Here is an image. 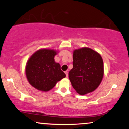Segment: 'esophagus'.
<instances>
[{
    "instance_id": "34e87169",
    "label": "esophagus",
    "mask_w": 129,
    "mask_h": 129,
    "mask_svg": "<svg viewBox=\"0 0 129 129\" xmlns=\"http://www.w3.org/2000/svg\"><path fill=\"white\" fill-rule=\"evenodd\" d=\"M65 74L66 75V77L67 78H68V76H69V73H68V72H65Z\"/></svg>"
}]
</instances>
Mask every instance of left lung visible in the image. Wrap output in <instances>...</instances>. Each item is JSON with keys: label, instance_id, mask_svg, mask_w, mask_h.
<instances>
[{"label": "left lung", "instance_id": "obj_1", "mask_svg": "<svg viewBox=\"0 0 129 129\" xmlns=\"http://www.w3.org/2000/svg\"><path fill=\"white\" fill-rule=\"evenodd\" d=\"M73 66L69 77L77 93L84 95L96 89L104 75L103 60L99 53L89 48L75 50Z\"/></svg>", "mask_w": 129, "mask_h": 129}]
</instances>
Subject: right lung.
<instances>
[{
    "instance_id": "obj_1",
    "label": "right lung",
    "mask_w": 129,
    "mask_h": 129,
    "mask_svg": "<svg viewBox=\"0 0 129 129\" xmlns=\"http://www.w3.org/2000/svg\"><path fill=\"white\" fill-rule=\"evenodd\" d=\"M56 52L53 50L42 49L31 56L26 63L25 73L29 84L41 91H47L55 86L57 82L66 76L55 62Z\"/></svg>"
}]
</instances>
